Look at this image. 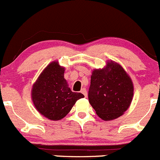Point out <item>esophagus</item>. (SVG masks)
I'll return each mask as SVG.
<instances>
[{
  "mask_svg": "<svg viewBox=\"0 0 160 160\" xmlns=\"http://www.w3.org/2000/svg\"><path fill=\"white\" fill-rule=\"evenodd\" d=\"M81 93L83 94V95H85V98H86V97H87V91H86V89H85V88H82V89L81 90Z\"/></svg>",
  "mask_w": 160,
  "mask_h": 160,
  "instance_id": "34e87169",
  "label": "esophagus"
}]
</instances>
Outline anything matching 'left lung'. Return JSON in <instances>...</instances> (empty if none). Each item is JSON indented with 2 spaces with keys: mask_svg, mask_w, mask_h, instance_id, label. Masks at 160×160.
Returning a JSON list of instances; mask_svg holds the SVG:
<instances>
[{
  "mask_svg": "<svg viewBox=\"0 0 160 160\" xmlns=\"http://www.w3.org/2000/svg\"><path fill=\"white\" fill-rule=\"evenodd\" d=\"M133 83L124 68L113 61L92 71L88 101L99 118L110 121L122 116L133 97Z\"/></svg>",
  "mask_w": 160,
  "mask_h": 160,
  "instance_id": "obj_1",
  "label": "left lung"
}]
</instances>
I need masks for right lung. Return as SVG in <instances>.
<instances>
[{
	"label": "right lung",
	"mask_w": 160,
	"mask_h": 160,
	"mask_svg": "<svg viewBox=\"0 0 160 160\" xmlns=\"http://www.w3.org/2000/svg\"><path fill=\"white\" fill-rule=\"evenodd\" d=\"M65 68L52 62L42 71L33 85L31 98L40 114L58 121L71 111L77 100L84 98L79 92L71 91L64 78Z\"/></svg>",
	"instance_id": "right-lung-1"
}]
</instances>
